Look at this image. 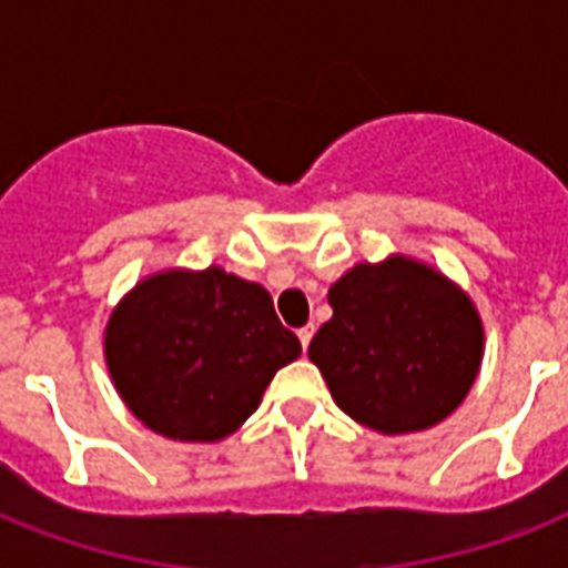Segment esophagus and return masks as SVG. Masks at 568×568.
<instances>
[{
    "label": "esophagus",
    "mask_w": 568,
    "mask_h": 568,
    "mask_svg": "<svg viewBox=\"0 0 568 568\" xmlns=\"http://www.w3.org/2000/svg\"><path fill=\"white\" fill-rule=\"evenodd\" d=\"M297 336H301L303 351H310V342H312V336H315V324H306V327H303Z\"/></svg>",
    "instance_id": "1"
}]
</instances>
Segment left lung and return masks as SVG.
<instances>
[{"mask_svg": "<svg viewBox=\"0 0 568 568\" xmlns=\"http://www.w3.org/2000/svg\"><path fill=\"white\" fill-rule=\"evenodd\" d=\"M327 301L333 318L310 359L342 413L395 436L427 430L463 404L484 359V324L448 276L388 256L351 267Z\"/></svg>", "mask_w": 568, "mask_h": 568, "instance_id": "8db88e82", "label": "left lung"}]
</instances>
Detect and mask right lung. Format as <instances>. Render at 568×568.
I'll list each match as a JSON object with an SVG mask.
<instances>
[{"mask_svg": "<svg viewBox=\"0 0 568 568\" xmlns=\"http://www.w3.org/2000/svg\"><path fill=\"white\" fill-rule=\"evenodd\" d=\"M301 356L271 294L223 267L162 271L111 312L105 363L138 422L168 439L217 442L256 413Z\"/></svg>", "mask_w": 568, "mask_h": 568, "instance_id": "obj_1", "label": "right lung"}]
</instances>
